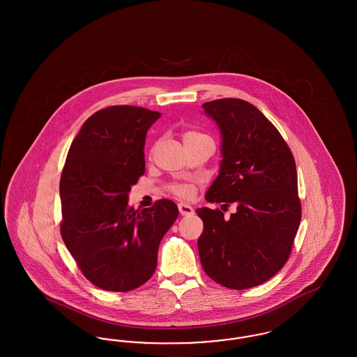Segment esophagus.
Wrapping results in <instances>:
<instances>
[{
  "mask_svg": "<svg viewBox=\"0 0 357 357\" xmlns=\"http://www.w3.org/2000/svg\"><path fill=\"white\" fill-rule=\"evenodd\" d=\"M178 208H179L181 215H192L194 214V208L191 206H188V204H178Z\"/></svg>",
  "mask_w": 357,
  "mask_h": 357,
  "instance_id": "obj_1",
  "label": "esophagus"
}]
</instances>
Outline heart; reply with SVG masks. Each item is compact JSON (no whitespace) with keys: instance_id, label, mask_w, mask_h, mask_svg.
Returning a JSON list of instances; mask_svg holds the SVG:
<instances>
[{"instance_id":"1","label":"heart","mask_w":357,"mask_h":357,"mask_svg":"<svg viewBox=\"0 0 357 357\" xmlns=\"http://www.w3.org/2000/svg\"><path fill=\"white\" fill-rule=\"evenodd\" d=\"M202 134H198V132H194V131H188L185 135H183V140H188V139H195V137H201ZM172 192L176 194L179 198H185L188 199L194 195V188L188 185H174L171 187Z\"/></svg>"}]
</instances>
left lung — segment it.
Wrapping results in <instances>:
<instances>
[{
  "label": "left lung",
  "instance_id": "obj_1",
  "mask_svg": "<svg viewBox=\"0 0 357 357\" xmlns=\"http://www.w3.org/2000/svg\"><path fill=\"white\" fill-rule=\"evenodd\" d=\"M221 134L220 172L204 199L236 204L197 208L204 221L198 252L206 274L230 289L261 285L288 261L301 221L294 158L278 130L253 104L221 99L202 104Z\"/></svg>",
  "mask_w": 357,
  "mask_h": 357
}]
</instances>
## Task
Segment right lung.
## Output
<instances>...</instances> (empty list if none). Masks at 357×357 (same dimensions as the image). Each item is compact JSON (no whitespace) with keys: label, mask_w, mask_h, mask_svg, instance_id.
<instances>
[{"label":"right lung","mask_w":357,"mask_h":357,"mask_svg":"<svg viewBox=\"0 0 357 357\" xmlns=\"http://www.w3.org/2000/svg\"><path fill=\"white\" fill-rule=\"evenodd\" d=\"M160 112L114 105L85 120L60 179L61 237L98 288L128 291L151 278L159 243L179 210L169 199L135 210L131 187L144 174V143Z\"/></svg>","instance_id":"obj_1"}]
</instances>
